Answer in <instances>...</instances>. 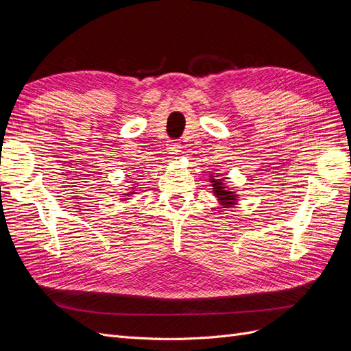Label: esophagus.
Segmentation results:
<instances>
[{
  "label": "esophagus",
  "instance_id": "34e87169",
  "mask_svg": "<svg viewBox=\"0 0 351 351\" xmlns=\"http://www.w3.org/2000/svg\"><path fill=\"white\" fill-rule=\"evenodd\" d=\"M167 149H168V154L169 155H178L180 149H182V145H180L178 142L176 141H171L168 145H167Z\"/></svg>",
  "mask_w": 351,
  "mask_h": 351
}]
</instances>
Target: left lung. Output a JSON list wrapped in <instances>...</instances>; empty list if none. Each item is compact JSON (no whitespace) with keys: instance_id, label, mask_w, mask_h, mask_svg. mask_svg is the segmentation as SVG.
<instances>
[{"instance_id":"left-lung-1","label":"left lung","mask_w":351,"mask_h":351,"mask_svg":"<svg viewBox=\"0 0 351 351\" xmlns=\"http://www.w3.org/2000/svg\"><path fill=\"white\" fill-rule=\"evenodd\" d=\"M209 183L212 186V193H214L222 208H232L237 204L239 195L228 189V186L226 184V177L219 174H210Z\"/></svg>"}]
</instances>
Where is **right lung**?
Listing matches in <instances>:
<instances>
[{
  "mask_svg": "<svg viewBox=\"0 0 351 351\" xmlns=\"http://www.w3.org/2000/svg\"><path fill=\"white\" fill-rule=\"evenodd\" d=\"M136 192H137V190H136V186H133V187L130 189V192H127V193H124V195L121 196V197H123L121 200H129L132 195H136Z\"/></svg>",
  "mask_w": 351,
  "mask_h": 351,
  "instance_id": "right-lung-1",
  "label": "right lung"
}]
</instances>
